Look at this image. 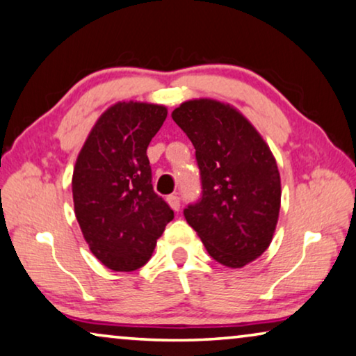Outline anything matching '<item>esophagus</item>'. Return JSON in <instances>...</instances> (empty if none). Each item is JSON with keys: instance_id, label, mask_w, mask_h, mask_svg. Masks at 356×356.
Listing matches in <instances>:
<instances>
[{"instance_id": "esophagus-1", "label": "esophagus", "mask_w": 356, "mask_h": 356, "mask_svg": "<svg viewBox=\"0 0 356 356\" xmlns=\"http://www.w3.org/2000/svg\"><path fill=\"white\" fill-rule=\"evenodd\" d=\"M168 203H169V207L172 208L174 211H179V208H181V198H179L177 195H169L168 197Z\"/></svg>"}]
</instances>
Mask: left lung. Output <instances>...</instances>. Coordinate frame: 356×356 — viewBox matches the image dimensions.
<instances>
[{"instance_id":"1","label":"left lung","mask_w":356,"mask_h":356,"mask_svg":"<svg viewBox=\"0 0 356 356\" xmlns=\"http://www.w3.org/2000/svg\"><path fill=\"white\" fill-rule=\"evenodd\" d=\"M195 148L202 198L184 216L216 262L241 268L272 243L282 182L268 145L238 108L192 99L172 112Z\"/></svg>"}]
</instances>
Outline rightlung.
I'll use <instances>...</instances> for the list:
<instances>
[{
	"label": "right lung",
	"instance_id": "obj_1",
	"mask_svg": "<svg viewBox=\"0 0 356 356\" xmlns=\"http://www.w3.org/2000/svg\"><path fill=\"white\" fill-rule=\"evenodd\" d=\"M168 117L159 104L122 101L97 118L76 159V220L94 257L113 272L148 262L174 211L151 184L149 141Z\"/></svg>",
	"mask_w": 356,
	"mask_h": 356
}]
</instances>
